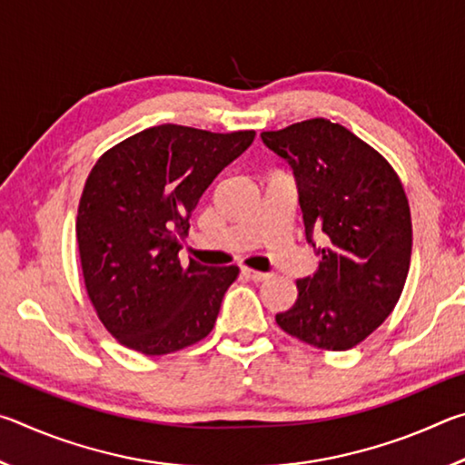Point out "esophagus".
Segmentation results:
<instances>
[{
    "label": "esophagus",
    "mask_w": 465,
    "mask_h": 465,
    "mask_svg": "<svg viewBox=\"0 0 465 465\" xmlns=\"http://www.w3.org/2000/svg\"><path fill=\"white\" fill-rule=\"evenodd\" d=\"M242 274H243V277H246V279L254 281V282H261V281H264V279H269V274H266V272L252 271V269H246V266H243V269H242Z\"/></svg>",
    "instance_id": "esophagus-1"
}]
</instances>
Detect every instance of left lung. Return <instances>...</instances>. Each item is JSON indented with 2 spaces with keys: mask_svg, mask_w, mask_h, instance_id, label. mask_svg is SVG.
Returning <instances> with one entry per match:
<instances>
[{
  "mask_svg": "<svg viewBox=\"0 0 465 465\" xmlns=\"http://www.w3.org/2000/svg\"><path fill=\"white\" fill-rule=\"evenodd\" d=\"M261 137L293 170L305 238L313 248V232L325 242L318 271L297 281V302L277 324L318 349H352L402 295L412 252L404 186L383 155L338 123L310 119Z\"/></svg>",
  "mask_w": 465,
  "mask_h": 465,
  "instance_id": "8db88e82",
  "label": "left lung"
}]
</instances>
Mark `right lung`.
<instances>
[{
    "instance_id": "1",
    "label": "right lung",
    "mask_w": 465,
    "mask_h": 465,
    "mask_svg": "<svg viewBox=\"0 0 465 465\" xmlns=\"http://www.w3.org/2000/svg\"><path fill=\"white\" fill-rule=\"evenodd\" d=\"M254 131L160 124L100 157L85 180L75 235L85 291L104 328L147 357L203 341L238 266H183L178 252L196 203Z\"/></svg>"
}]
</instances>
